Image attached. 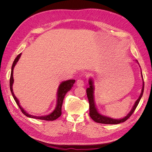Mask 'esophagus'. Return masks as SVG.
<instances>
[{"mask_svg": "<svg viewBox=\"0 0 152 152\" xmlns=\"http://www.w3.org/2000/svg\"><path fill=\"white\" fill-rule=\"evenodd\" d=\"M84 80L82 79H78L77 82H76V84L77 86H79V87H82L84 86Z\"/></svg>", "mask_w": 152, "mask_h": 152, "instance_id": "obj_1", "label": "esophagus"}]
</instances>
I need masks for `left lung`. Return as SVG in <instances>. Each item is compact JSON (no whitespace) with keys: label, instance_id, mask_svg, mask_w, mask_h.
Listing matches in <instances>:
<instances>
[{"label":"left lung","instance_id":"1","mask_svg":"<svg viewBox=\"0 0 152 152\" xmlns=\"http://www.w3.org/2000/svg\"><path fill=\"white\" fill-rule=\"evenodd\" d=\"M136 61L139 64L137 60H136ZM141 77H142V87L141 94L139 96L138 99L136 101V102H135L134 106L132 107L130 112L129 113L126 117H124L122 118H119V119H115V118H110V117H108L107 116H104V115H102V114H100L98 112V110H97V108H96V106H95L94 99V87L93 85V80L91 78H90L89 80V87L86 89V93H87V98H88L89 103V115H90L91 118L96 122L100 123V124H120V123L126 121L127 119L131 117V115L133 113V112H134V110L136 108L137 104H139V102L142 97V94H143L144 81H143V77H142L141 70Z\"/></svg>","mask_w":152,"mask_h":152}]
</instances>
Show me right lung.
I'll return each instance as SVG.
<instances>
[{
	"instance_id": "obj_1",
	"label": "right lung",
	"mask_w": 152,
	"mask_h": 152,
	"mask_svg": "<svg viewBox=\"0 0 152 152\" xmlns=\"http://www.w3.org/2000/svg\"><path fill=\"white\" fill-rule=\"evenodd\" d=\"M21 55V53L20 54H18L17 57L15 58V61H14L12 68H11V77H10V89L11 94L13 96L14 99H15V102L16 104L18 105V107L20 108L21 111L22 113L26 117H28L29 118H36V119H39V120H44V121H54L57 119L58 117L61 116V107H62V104H63V102L64 98H65V96L66 94L68 91H70L72 87L73 86V84L75 83V80H68L62 82L61 83L59 84L58 89V92H57V103H56V107L54 110V111L50 113L49 115H44V116H34V115H31L28 114L27 113L25 110L23 108L19 103V101L17 99V98L15 96V94L13 93V90H12V84L14 82V79H13V70L14 68H15V65H16L17 62L19 60V59L20 58V56Z\"/></svg>"
}]
</instances>
